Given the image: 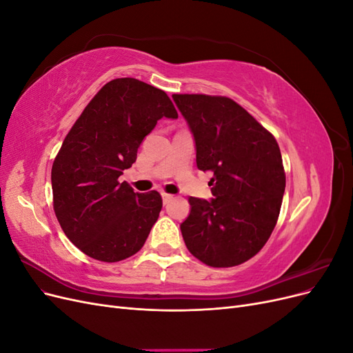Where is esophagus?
Masks as SVG:
<instances>
[{"label": "esophagus", "mask_w": 353, "mask_h": 353, "mask_svg": "<svg viewBox=\"0 0 353 353\" xmlns=\"http://www.w3.org/2000/svg\"><path fill=\"white\" fill-rule=\"evenodd\" d=\"M162 199H163V205H168V203L174 199L172 194H166V193H162Z\"/></svg>", "instance_id": "esophagus-1"}]
</instances>
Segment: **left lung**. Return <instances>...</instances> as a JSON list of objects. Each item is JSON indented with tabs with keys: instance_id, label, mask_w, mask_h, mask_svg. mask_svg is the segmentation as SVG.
Segmentation results:
<instances>
[{
	"instance_id": "obj_1",
	"label": "left lung",
	"mask_w": 353,
	"mask_h": 353,
	"mask_svg": "<svg viewBox=\"0 0 353 353\" xmlns=\"http://www.w3.org/2000/svg\"><path fill=\"white\" fill-rule=\"evenodd\" d=\"M196 143L212 199L190 197L181 232L190 253L213 268L240 265L268 241L280 215L285 174L271 132L227 97L174 94Z\"/></svg>"
}]
</instances>
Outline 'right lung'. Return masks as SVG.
Here are the masks:
<instances>
[{"instance_id":"right-lung-1","label":"right lung","mask_w":353,"mask_h":353,"mask_svg":"<svg viewBox=\"0 0 353 353\" xmlns=\"http://www.w3.org/2000/svg\"><path fill=\"white\" fill-rule=\"evenodd\" d=\"M178 113L165 91L134 78L108 82L83 109L51 169L54 212L90 258L119 262L140 250L162 210L157 191L135 193L123 170L159 119Z\"/></svg>"}]
</instances>
